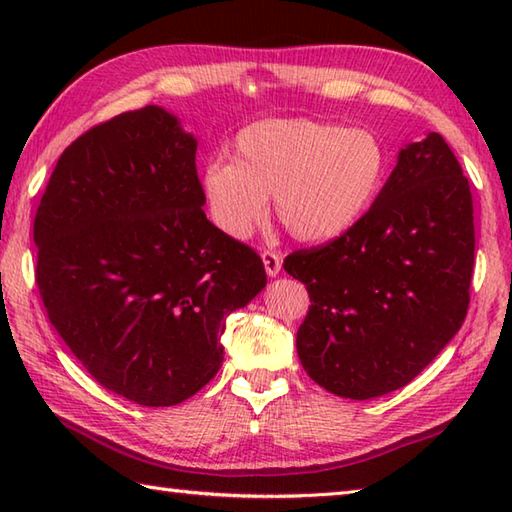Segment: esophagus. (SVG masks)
<instances>
[{"label":"esophagus","mask_w":512,"mask_h":512,"mask_svg":"<svg viewBox=\"0 0 512 512\" xmlns=\"http://www.w3.org/2000/svg\"><path fill=\"white\" fill-rule=\"evenodd\" d=\"M262 259H264V268L268 277H277L281 273V257L275 253V250H264Z\"/></svg>","instance_id":"1"}]
</instances>
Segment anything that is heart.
Wrapping results in <instances>:
<instances>
[{"mask_svg": "<svg viewBox=\"0 0 512 512\" xmlns=\"http://www.w3.org/2000/svg\"><path fill=\"white\" fill-rule=\"evenodd\" d=\"M387 147L367 127L314 118H264L233 140V162L204 167L202 193L213 224L246 239L273 195L279 222L301 242H330L354 228L385 187Z\"/></svg>", "mask_w": 512, "mask_h": 512, "instance_id": "heart-1", "label": "heart"}]
</instances>
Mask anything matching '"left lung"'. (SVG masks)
Listing matches in <instances>:
<instances>
[{"mask_svg": "<svg viewBox=\"0 0 512 512\" xmlns=\"http://www.w3.org/2000/svg\"><path fill=\"white\" fill-rule=\"evenodd\" d=\"M475 259L473 198L458 158L431 132L400 149L361 222L284 262L310 310L297 354L330 394L369 400L411 383L469 310Z\"/></svg>", "mask_w": 512, "mask_h": 512, "instance_id": "1", "label": "left lung"}]
</instances>
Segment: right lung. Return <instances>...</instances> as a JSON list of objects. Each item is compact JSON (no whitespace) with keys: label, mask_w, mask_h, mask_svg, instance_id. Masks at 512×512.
Masks as SVG:
<instances>
[{"label":"right lung","mask_w":512,"mask_h":512,"mask_svg":"<svg viewBox=\"0 0 512 512\" xmlns=\"http://www.w3.org/2000/svg\"><path fill=\"white\" fill-rule=\"evenodd\" d=\"M195 149L158 105L118 114L63 151L32 228L54 330L96 383L145 407L209 383L226 317L266 286L262 257L206 220Z\"/></svg>","instance_id":"right-lung-1"}]
</instances>
